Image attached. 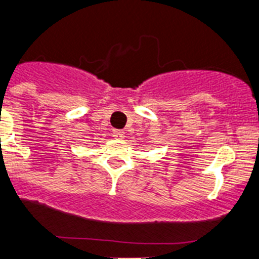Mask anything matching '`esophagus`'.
<instances>
[{
  "mask_svg": "<svg viewBox=\"0 0 259 259\" xmlns=\"http://www.w3.org/2000/svg\"><path fill=\"white\" fill-rule=\"evenodd\" d=\"M112 135H113V138H116V139H122V138L125 137V133L122 132V130L113 129L112 130Z\"/></svg>",
  "mask_w": 259,
  "mask_h": 259,
  "instance_id": "1",
  "label": "esophagus"
}]
</instances>
